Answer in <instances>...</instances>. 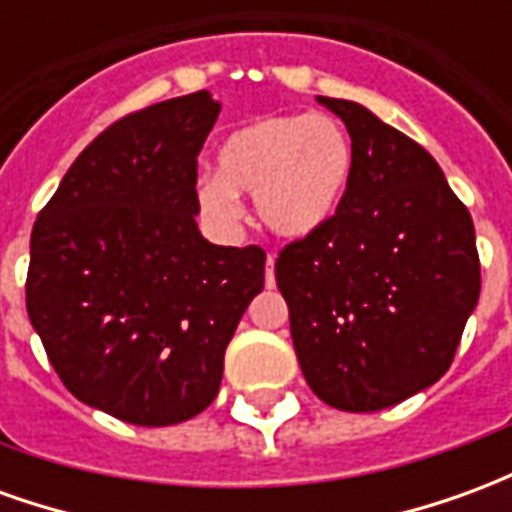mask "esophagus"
<instances>
[{
    "instance_id": "1",
    "label": "esophagus",
    "mask_w": 512,
    "mask_h": 512,
    "mask_svg": "<svg viewBox=\"0 0 512 512\" xmlns=\"http://www.w3.org/2000/svg\"><path fill=\"white\" fill-rule=\"evenodd\" d=\"M277 279H274V255L266 257V288H274Z\"/></svg>"
}]
</instances>
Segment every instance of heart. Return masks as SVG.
<instances>
[{
  "label": "heart",
  "mask_w": 512,
  "mask_h": 512,
  "mask_svg": "<svg viewBox=\"0 0 512 512\" xmlns=\"http://www.w3.org/2000/svg\"><path fill=\"white\" fill-rule=\"evenodd\" d=\"M354 169V147L329 115H279L235 128L216 153V178L200 183L205 216L235 224L238 194H255L260 224L282 238H310L332 222Z\"/></svg>",
  "instance_id": "b5f03b06"
}]
</instances>
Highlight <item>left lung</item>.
Instances as JSON below:
<instances>
[{
    "mask_svg": "<svg viewBox=\"0 0 512 512\" xmlns=\"http://www.w3.org/2000/svg\"><path fill=\"white\" fill-rule=\"evenodd\" d=\"M348 189L321 233L277 257L301 373L326 406L381 411L436 384L480 299L474 224L436 158L343 98Z\"/></svg>",
    "mask_w": 512,
    "mask_h": 512,
    "instance_id": "left-lung-1",
    "label": "left lung"
}]
</instances>
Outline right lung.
Returning <instances> with one entry per match:
<instances>
[{"label":"right lung","mask_w":512,"mask_h":512,"mask_svg":"<svg viewBox=\"0 0 512 512\" xmlns=\"http://www.w3.org/2000/svg\"><path fill=\"white\" fill-rule=\"evenodd\" d=\"M222 104L191 93L126 115L84 147L38 213L27 312L73 397L164 428L219 395L224 351L263 290L260 246L197 227V156Z\"/></svg>","instance_id":"right-lung-1"}]
</instances>
